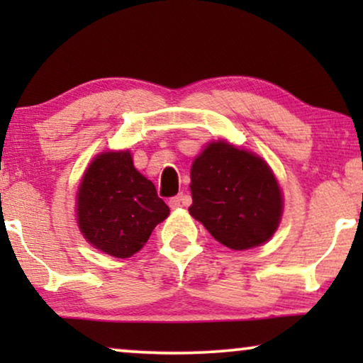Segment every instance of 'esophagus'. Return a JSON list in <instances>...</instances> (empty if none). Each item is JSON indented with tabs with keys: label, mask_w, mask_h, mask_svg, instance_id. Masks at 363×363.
<instances>
[{
	"label": "esophagus",
	"mask_w": 363,
	"mask_h": 363,
	"mask_svg": "<svg viewBox=\"0 0 363 363\" xmlns=\"http://www.w3.org/2000/svg\"><path fill=\"white\" fill-rule=\"evenodd\" d=\"M168 205H170V208H173V210H175V208H180L183 205H188V196L183 195V193H180V195H177V196H172L170 201H168Z\"/></svg>",
	"instance_id": "34e87169"
}]
</instances>
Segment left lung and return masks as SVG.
Listing matches in <instances>:
<instances>
[{
  "instance_id": "1",
  "label": "left lung",
  "mask_w": 363,
  "mask_h": 363,
  "mask_svg": "<svg viewBox=\"0 0 363 363\" xmlns=\"http://www.w3.org/2000/svg\"><path fill=\"white\" fill-rule=\"evenodd\" d=\"M190 215L221 245L241 251L274 235L282 196L262 158L226 142H213L191 165Z\"/></svg>"
}]
</instances>
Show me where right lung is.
I'll use <instances>...</instances> for the list:
<instances>
[{
	"instance_id": "add662e5",
	"label": "right lung",
	"mask_w": 363,
	"mask_h": 363,
	"mask_svg": "<svg viewBox=\"0 0 363 363\" xmlns=\"http://www.w3.org/2000/svg\"><path fill=\"white\" fill-rule=\"evenodd\" d=\"M168 213L155 185L135 170L130 152L97 155L79 186V228L92 246L113 257L142 250Z\"/></svg>"
}]
</instances>
